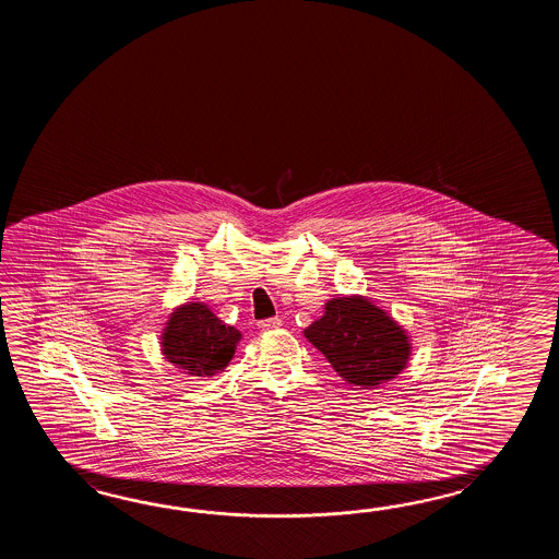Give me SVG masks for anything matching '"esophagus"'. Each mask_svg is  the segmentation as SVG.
Here are the masks:
<instances>
[{
	"label": "esophagus",
	"instance_id": "obj_1",
	"mask_svg": "<svg viewBox=\"0 0 559 559\" xmlns=\"http://www.w3.org/2000/svg\"><path fill=\"white\" fill-rule=\"evenodd\" d=\"M280 325H282L280 318H270V320H262L258 323V328H260L262 332H274Z\"/></svg>",
	"mask_w": 559,
	"mask_h": 559
}]
</instances>
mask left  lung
Masks as SVG:
<instances>
[{
    "label": "left lung",
    "mask_w": 559,
    "mask_h": 559,
    "mask_svg": "<svg viewBox=\"0 0 559 559\" xmlns=\"http://www.w3.org/2000/svg\"><path fill=\"white\" fill-rule=\"evenodd\" d=\"M304 335L342 380L364 390L395 380L412 356L404 328L366 296L333 297Z\"/></svg>",
    "instance_id": "8db88e82"
}]
</instances>
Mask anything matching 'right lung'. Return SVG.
<instances>
[{"instance_id":"1","label":"right lung","mask_w":559,"mask_h":559,"mask_svg":"<svg viewBox=\"0 0 559 559\" xmlns=\"http://www.w3.org/2000/svg\"><path fill=\"white\" fill-rule=\"evenodd\" d=\"M241 333L224 323L202 301H188L169 313L162 332V354L191 378H212L236 354Z\"/></svg>"}]
</instances>
